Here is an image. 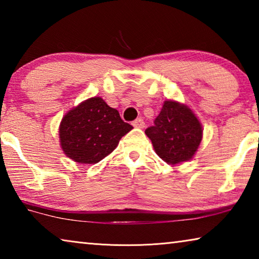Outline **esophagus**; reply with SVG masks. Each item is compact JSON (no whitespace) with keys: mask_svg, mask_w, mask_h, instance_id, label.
Masks as SVG:
<instances>
[{"mask_svg":"<svg viewBox=\"0 0 259 259\" xmlns=\"http://www.w3.org/2000/svg\"><path fill=\"white\" fill-rule=\"evenodd\" d=\"M133 125L135 126V128L143 129L144 126H145V122H144V120H143V119H137V120L133 122Z\"/></svg>","mask_w":259,"mask_h":259,"instance_id":"34e87169","label":"esophagus"}]
</instances>
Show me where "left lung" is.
I'll return each instance as SVG.
<instances>
[{"label": "left lung", "instance_id": "8db88e82", "mask_svg": "<svg viewBox=\"0 0 259 259\" xmlns=\"http://www.w3.org/2000/svg\"><path fill=\"white\" fill-rule=\"evenodd\" d=\"M154 151L168 164L193 159L202 140V124L185 104L165 100L154 125L145 130Z\"/></svg>", "mask_w": 259, "mask_h": 259}]
</instances>
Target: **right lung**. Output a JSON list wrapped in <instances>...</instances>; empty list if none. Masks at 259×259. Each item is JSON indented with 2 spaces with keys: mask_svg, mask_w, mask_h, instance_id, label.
I'll return each mask as SVG.
<instances>
[{
  "mask_svg": "<svg viewBox=\"0 0 259 259\" xmlns=\"http://www.w3.org/2000/svg\"><path fill=\"white\" fill-rule=\"evenodd\" d=\"M133 129L117 109L100 97L84 100L65 114L59 124L60 147L77 163L95 164L115 150Z\"/></svg>",
  "mask_w": 259,
  "mask_h": 259,
  "instance_id": "1",
  "label": "right lung"
}]
</instances>
